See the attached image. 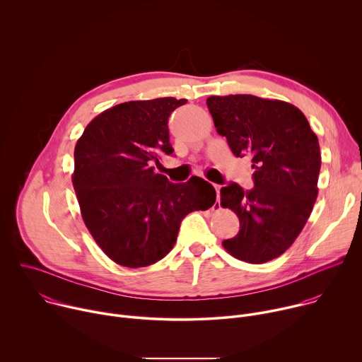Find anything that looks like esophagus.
<instances>
[{
	"instance_id": "obj_1",
	"label": "esophagus",
	"mask_w": 362,
	"mask_h": 362,
	"mask_svg": "<svg viewBox=\"0 0 362 362\" xmlns=\"http://www.w3.org/2000/svg\"><path fill=\"white\" fill-rule=\"evenodd\" d=\"M214 187H215V190H216V193H218V203H215V208H221V185H214Z\"/></svg>"
}]
</instances>
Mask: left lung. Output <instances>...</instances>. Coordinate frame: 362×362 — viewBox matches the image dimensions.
Segmentation results:
<instances>
[{
    "label": "left lung",
    "mask_w": 362,
    "mask_h": 362,
    "mask_svg": "<svg viewBox=\"0 0 362 362\" xmlns=\"http://www.w3.org/2000/svg\"><path fill=\"white\" fill-rule=\"evenodd\" d=\"M206 105L232 153L249 156L255 169L250 190L236 183L221 189V204L240 223L222 245L239 261L265 264L293 243L313 212L321 170L318 137L286 101L230 94L211 95Z\"/></svg>",
    "instance_id": "obj_1"
}]
</instances>
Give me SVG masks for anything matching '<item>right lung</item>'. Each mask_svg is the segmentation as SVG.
Masks as SVG:
<instances>
[{
    "label": "right lung",
    "mask_w": 362,
    "mask_h": 362,
    "mask_svg": "<svg viewBox=\"0 0 362 362\" xmlns=\"http://www.w3.org/2000/svg\"><path fill=\"white\" fill-rule=\"evenodd\" d=\"M187 100L127 101L93 119L74 148L73 186L83 221L112 261L148 267L173 247L180 223L216 200L214 186L193 176L172 183L153 162L172 154L168 122Z\"/></svg>",
    "instance_id": "1"
}]
</instances>
